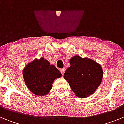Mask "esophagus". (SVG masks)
Returning <instances> with one entry per match:
<instances>
[{
    "mask_svg": "<svg viewBox=\"0 0 124 124\" xmlns=\"http://www.w3.org/2000/svg\"><path fill=\"white\" fill-rule=\"evenodd\" d=\"M65 71H66V70H65V68H61V69H60V72H61V73L62 74H64V72H65Z\"/></svg>",
    "mask_w": 124,
    "mask_h": 124,
    "instance_id": "1",
    "label": "esophagus"
}]
</instances>
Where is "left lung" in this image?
I'll return each instance as SVG.
<instances>
[{
  "label": "left lung",
  "instance_id": "obj_1",
  "mask_svg": "<svg viewBox=\"0 0 124 124\" xmlns=\"http://www.w3.org/2000/svg\"><path fill=\"white\" fill-rule=\"evenodd\" d=\"M70 67L64 74L75 95L80 98L93 94L102 80L103 70L99 63L88 58L78 55L70 60Z\"/></svg>",
  "mask_w": 124,
  "mask_h": 124
}]
</instances>
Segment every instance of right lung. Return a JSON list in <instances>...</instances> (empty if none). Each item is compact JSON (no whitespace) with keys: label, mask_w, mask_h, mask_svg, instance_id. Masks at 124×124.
Listing matches in <instances>:
<instances>
[{"label":"right lung","mask_w":124,"mask_h":124,"mask_svg":"<svg viewBox=\"0 0 124 124\" xmlns=\"http://www.w3.org/2000/svg\"><path fill=\"white\" fill-rule=\"evenodd\" d=\"M22 74L28 89L34 94L43 96L50 93L54 80L62 76L55 66L50 64L43 57L28 63Z\"/></svg>","instance_id":"add662e5"}]
</instances>
